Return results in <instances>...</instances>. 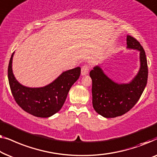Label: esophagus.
I'll return each instance as SVG.
<instances>
[{"instance_id": "1", "label": "esophagus", "mask_w": 157, "mask_h": 157, "mask_svg": "<svg viewBox=\"0 0 157 157\" xmlns=\"http://www.w3.org/2000/svg\"><path fill=\"white\" fill-rule=\"evenodd\" d=\"M89 66L88 65H84L81 68V75H87L88 74V72H89Z\"/></svg>"}]
</instances>
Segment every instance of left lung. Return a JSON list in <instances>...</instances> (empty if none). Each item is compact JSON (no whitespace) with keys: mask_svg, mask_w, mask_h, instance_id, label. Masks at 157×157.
<instances>
[{"mask_svg":"<svg viewBox=\"0 0 157 157\" xmlns=\"http://www.w3.org/2000/svg\"><path fill=\"white\" fill-rule=\"evenodd\" d=\"M127 48L140 51V67L128 83H117L106 75L100 65L90 72L92 81V105L105 118H114L129 111L144 92L148 78L147 60L144 48L133 37L127 36Z\"/></svg>","mask_w":157,"mask_h":157,"instance_id":"1","label":"left lung"}]
</instances>
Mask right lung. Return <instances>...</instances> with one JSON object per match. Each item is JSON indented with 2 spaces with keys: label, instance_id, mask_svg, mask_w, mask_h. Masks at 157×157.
<instances>
[{
  "label": "right lung",
  "instance_id": "right-lung-1",
  "mask_svg": "<svg viewBox=\"0 0 157 157\" xmlns=\"http://www.w3.org/2000/svg\"><path fill=\"white\" fill-rule=\"evenodd\" d=\"M13 52L8 69V82L16 103L28 113L37 117H50L59 112L69 90L80 75L79 67L63 72L49 85L42 87H25L15 79L13 72Z\"/></svg>",
  "mask_w": 157,
  "mask_h": 157
}]
</instances>
